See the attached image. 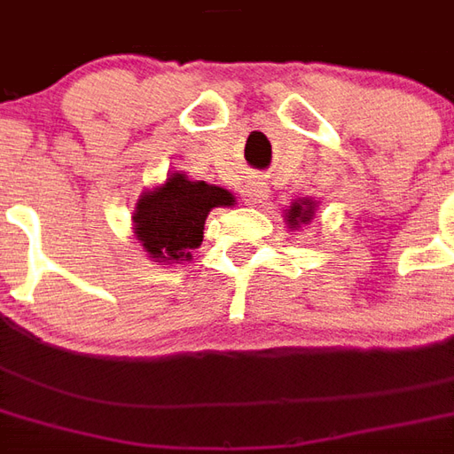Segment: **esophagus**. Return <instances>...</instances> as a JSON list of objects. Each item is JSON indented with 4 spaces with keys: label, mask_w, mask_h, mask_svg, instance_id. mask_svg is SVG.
<instances>
[{
    "label": "esophagus",
    "mask_w": 454,
    "mask_h": 454,
    "mask_svg": "<svg viewBox=\"0 0 454 454\" xmlns=\"http://www.w3.org/2000/svg\"><path fill=\"white\" fill-rule=\"evenodd\" d=\"M265 199H267V187L262 184V182H253V184H247V187L243 189V201L250 204V207H260Z\"/></svg>",
    "instance_id": "obj_1"
}]
</instances>
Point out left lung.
<instances>
[{"label": "left lung", "mask_w": 454, "mask_h": 454, "mask_svg": "<svg viewBox=\"0 0 454 454\" xmlns=\"http://www.w3.org/2000/svg\"><path fill=\"white\" fill-rule=\"evenodd\" d=\"M316 204H318V201H314L311 197L292 201V207L285 208L286 228H289V231H299V228L306 226V223H311V218H314L316 214Z\"/></svg>", "instance_id": "left-lung-1"}]
</instances>
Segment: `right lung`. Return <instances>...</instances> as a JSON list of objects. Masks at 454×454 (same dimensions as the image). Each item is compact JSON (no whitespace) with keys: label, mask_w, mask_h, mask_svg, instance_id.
<instances>
[{"label":"right lung","mask_w":454,"mask_h":454,"mask_svg":"<svg viewBox=\"0 0 454 454\" xmlns=\"http://www.w3.org/2000/svg\"><path fill=\"white\" fill-rule=\"evenodd\" d=\"M236 197L223 187L194 182L184 172H168L162 184L145 189L133 208V236L153 262H187L204 240L211 208L233 207Z\"/></svg>","instance_id":"right-lung-1"}]
</instances>
